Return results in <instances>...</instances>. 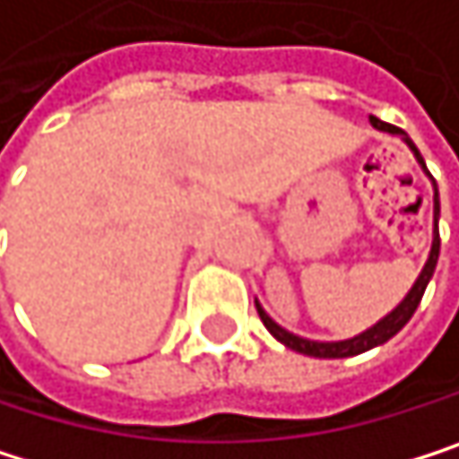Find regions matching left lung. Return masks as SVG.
Returning <instances> with one entry per match:
<instances>
[{
    "instance_id": "obj_1",
    "label": "left lung",
    "mask_w": 459,
    "mask_h": 459,
    "mask_svg": "<svg viewBox=\"0 0 459 459\" xmlns=\"http://www.w3.org/2000/svg\"><path fill=\"white\" fill-rule=\"evenodd\" d=\"M370 124H373L376 129H381V132H389V134H400V137H403V140L409 143V148L414 151L417 161L422 164V169L430 176V169L425 167L422 153L417 151V145L411 143V137H409L403 129H397V126H392V124H386V121H381V118H376V116H370ZM430 178H433V176H430ZM433 189H436V197H433V203H436V208H433V221H436V230H433V248H430V256H428V262H425L420 278H417L414 286H411V292L403 298V303H400L392 314H386L378 325H373L370 330H365V333H359V335H354V338H349V341L322 343V341H306V338H300V335H295V333H290V330H283V327L275 325V322L262 311V306L256 303L259 319H262V325L270 330V335H273L275 341H281L286 349H295V351H300V354L322 357V359H341V357H354V354H362V351H368V349H373V346H381V343H386L392 335H397L400 330H403V327L409 325V319L414 316L417 306L422 303V295H425L428 283H430V278H433V273H436V264H438V251H441L438 216H441V205H438V186H436V181H433Z\"/></svg>"
}]
</instances>
